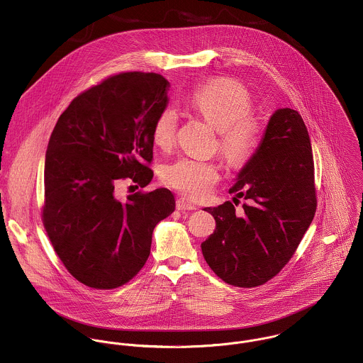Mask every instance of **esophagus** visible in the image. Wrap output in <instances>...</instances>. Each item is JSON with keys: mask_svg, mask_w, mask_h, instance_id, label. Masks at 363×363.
<instances>
[{"mask_svg": "<svg viewBox=\"0 0 363 363\" xmlns=\"http://www.w3.org/2000/svg\"><path fill=\"white\" fill-rule=\"evenodd\" d=\"M176 208H177L179 211H194V209H197V206H194L193 203H190L187 199L182 197V199H177Z\"/></svg>", "mask_w": 363, "mask_h": 363, "instance_id": "obj_1", "label": "esophagus"}]
</instances>
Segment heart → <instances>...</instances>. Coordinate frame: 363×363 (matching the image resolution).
Here are the masks:
<instances>
[{
    "instance_id": "obj_1",
    "label": "heart",
    "mask_w": 363,
    "mask_h": 363,
    "mask_svg": "<svg viewBox=\"0 0 363 363\" xmlns=\"http://www.w3.org/2000/svg\"><path fill=\"white\" fill-rule=\"evenodd\" d=\"M187 104L218 130L219 148L230 164L242 166L256 154L261 141V125L250 114L253 104L242 84L229 78L212 79L194 89L187 98ZM177 125V110L172 106L163 107L152 124L156 147L162 150L172 147ZM162 177L182 194L203 200L218 183L219 167L211 160L183 156L166 164Z\"/></svg>"
}]
</instances>
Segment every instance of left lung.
<instances>
[{
	"label": "left lung",
	"mask_w": 363,
	"mask_h": 363,
	"mask_svg": "<svg viewBox=\"0 0 363 363\" xmlns=\"http://www.w3.org/2000/svg\"><path fill=\"white\" fill-rule=\"evenodd\" d=\"M229 193L247 204L242 212L230 201L204 208L216 228L201 243L203 256L226 284L259 286L295 255L317 207L311 137L296 110H275Z\"/></svg>",
	"instance_id": "obj_1"
}]
</instances>
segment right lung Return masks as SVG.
<instances>
[{"mask_svg": "<svg viewBox=\"0 0 363 363\" xmlns=\"http://www.w3.org/2000/svg\"><path fill=\"white\" fill-rule=\"evenodd\" d=\"M170 84L155 72H123L78 95L60 116L46 151L43 225L68 272L113 289L134 278L151 253L156 225L176 207L167 189L121 203L116 184L145 187L154 172L152 124Z\"/></svg>", "mask_w": 363, "mask_h": 363, "instance_id": "add662e5", "label": "right lung"}]
</instances>
